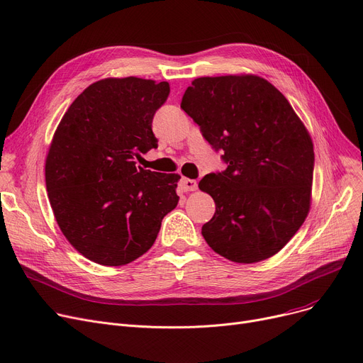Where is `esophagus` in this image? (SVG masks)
I'll return each mask as SVG.
<instances>
[{
	"instance_id": "obj_1",
	"label": "esophagus",
	"mask_w": 363,
	"mask_h": 363,
	"mask_svg": "<svg viewBox=\"0 0 363 363\" xmlns=\"http://www.w3.org/2000/svg\"><path fill=\"white\" fill-rule=\"evenodd\" d=\"M182 191H196L197 189V181L194 179H188V178H182L181 182H179Z\"/></svg>"
}]
</instances>
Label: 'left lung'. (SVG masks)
<instances>
[{"mask_svg":"<svg viewBox=\"0 0 363 363\" xmlns=\"http://www.w3.org/2000/svg\"><path fill=\"white\" fill-rule=\"evenodd\" d=\"M181 108L228 164L199 182L216 204L201 228L206 242L237 263L277 255L311 208L315 155L306 126L289 100L256 74L197 78Z\"/></svg>","mask_w":363,"mask_h":363,"instance_id":"8db88e82","label":"left lung"}]
</instances>
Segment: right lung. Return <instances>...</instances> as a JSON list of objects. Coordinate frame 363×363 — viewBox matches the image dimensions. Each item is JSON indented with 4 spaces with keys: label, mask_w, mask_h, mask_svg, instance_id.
<instances>
[{
    "label": "right lung",
    "mask_w": 363,
    "mask_h": 363,
    "mask_svg": "<svg viewBox=\"0 0 363 363\" xmlns=\"http://www.w3.org/2000/svg\"><path fill=\"white\" fill-rule=\"evenodd\" d=\"M167 82L106 78L78 95L57 126L45 160L54 218L86 259L123 266L151 249L177 207L178 174L137 167L157 138L152 118Z\"/></svg>",
    "instance_id": "1"
}]
</instances>
